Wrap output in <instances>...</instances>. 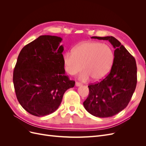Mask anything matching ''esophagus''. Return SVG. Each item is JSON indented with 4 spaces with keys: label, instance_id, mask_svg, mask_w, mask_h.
Instances as JSON below:
<instances>
[{
    "label": "esophagus",
    "instance_id": "obj_1",
    "mask_svg": "<svg viewBox=\"0 0 146 146\" xmlns=\"http://www.w3.org/2000/svg\"><path fill=\"white\" fill-rule=\"evenodd\" d=\"M82 85V83H80V82H76V86H80Z\"/></svg>",
    "mask_w": 146,
    "mask_h": 146
}]
</instances>
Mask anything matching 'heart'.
<instances>
[{"label":"heart","mask_w":146,"mask_h":146,"mask_svg":"<svg viewBox=\"0 0 146 146\" xmlns=\"http://www.w3.org/2000/svg\"><path fill=\"white\" fill-rule=\"evenodd\" d=\"M114 52L108 45L97 41H86L78 44L72 52L65 53L63 63L66 71L74 76L83 69L79 79L83 82L104 78L113 63Z\"/></svg>","instance_id":"b5f03b06"}]
</instances>
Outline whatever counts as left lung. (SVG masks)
Here are the masks:
<instances>
[{"label": "left lung", "instance_id": "left-lung-1", "mask_svg": "<svg viewBox=\"0 0 146 146\" xmlns=\"http://www.w3.org/2000/svg\"><path fill=\"white\" fill-rule=\"evenodd\" d=\"M108 40L115 50L111 71L100 82L88 86L89 95L84 107L92 115L108 117L116 115L129 104L137 83V67L134 57L113 36H92Z\"/></svg>", "mask_w": 146, "mask_h": 146}]
</instances>
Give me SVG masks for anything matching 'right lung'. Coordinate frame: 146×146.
<instances>
[{
  "mask_svg": "<svg viewBox=\"0 0 146 146\" xmlns=\"http://www.w3.org/2000/svg\"><path fill=\"white\" fill-rule=\"evenodd\" d=\"M62 38L42 35L21 50L13 71L17 100L35 116L48 115L58 109L64 93L75 85L65 75Z\"/></svg>",
  "mask_w": 146,
  "mask_h": 146,
  "instance_id": "right-lung-1",
  "label": "right lung"
}]
</instances>
